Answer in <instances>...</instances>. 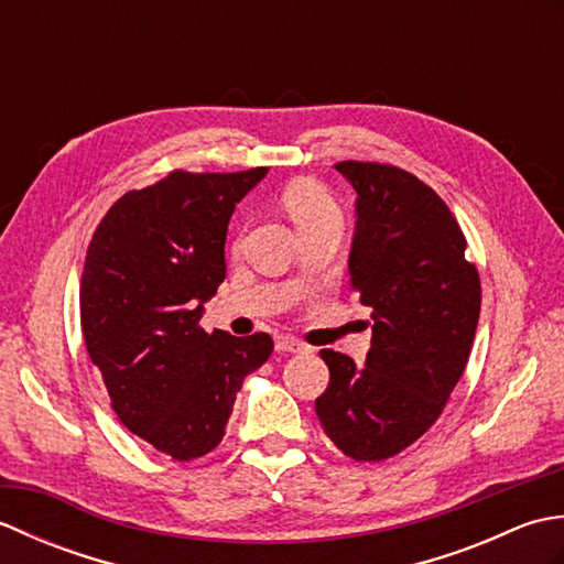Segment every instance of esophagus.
<instances>
[{"label":"esophagus","instance_id":"obj_1","mask_svg":"<svg viewBox=\"0 0 564 564\" xmlns=\"http://www.w3.org/2000/svg\"><path fill=\"white\" fill-rule=\"evenodd\" d=\"M275 349L283 354H301V351H307V346L293 337H279L275 339Z\"/></svg>","mask_w":564,"mask_h":564}]
</instances>
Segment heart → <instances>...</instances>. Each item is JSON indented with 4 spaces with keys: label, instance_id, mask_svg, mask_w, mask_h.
<instances>
[{
    "label": "heart",
    "instance_id": "b5f03b06",
    "mask_svg": "<svg viewBox=\"0 0 564 564\" xmlns=\"http://www.w3.org/2000/svg\"><path fill=\"white\" fill-rule=\"evenodd\" d=\"M281 200L301 235L332 223H341L339 206L329 196V191L317 182H293L283 191Z\"/></svg>",
    "mask_w": 564,
    "mask_h": 564
}]
</instances>
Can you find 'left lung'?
Listing matches in <instances>:
<instances>
[{"label":"left lung","mask_w":564,"mask_h":564,"mask_svg":"<svg viewBox=\"0 0 564 564\" xmlns=\"http://www.w3.org/2000/svg\"><path fill=\"white\" fill-rule=\"evenodd\" d=\"M354 186L349 273L373 313L366 366L322 349L329 386L315 400L344 455L386 460L434 426L460 380L480 319V273L465 235L434 188L392 164H334Z\"/></svg>","instance_id":"left-lung-1"}]
</instances>
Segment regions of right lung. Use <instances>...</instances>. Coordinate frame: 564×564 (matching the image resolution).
I'll list each match as a JSON object with an SVG mask.
<instances>
[{
	"label": "right lung",
	"instance_id": "add662e5",
	"mask_svg": "<svg viewBox=\"0 0 564 564\" xmlns=\"http://www.w3.org/2000/svg\"><path fill=\"white\" fill-rule=\"evenodd\" d=\"M267 172H170L118 198L87 249L79 317L91 364L123 426L174 460L218 446L245 378L273 351L267 332L198 325L225 281L227 223Z\"/></svg>",
	"mask_w": 564,
	"mask_h": 564
}]
</instances>
